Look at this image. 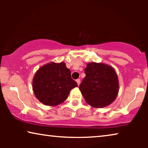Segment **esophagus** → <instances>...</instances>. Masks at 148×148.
<instances>
[{
	"label": "esophagus",
	"mask_w": 148,
	"mask_h": 148,
	"mask_svg": "<svg viewBox=\"0 0 148 148\" xmlns=\"http://www.w3.org/2000/svg\"><path fill=\"white\" fill-rule=\"evenodd\" d=\"M76 82L77 83V85H78V86H79V84H80V79H77L76 80Z\"/></svg>",
	"instance_id": "34e87169"
}]
</instances>
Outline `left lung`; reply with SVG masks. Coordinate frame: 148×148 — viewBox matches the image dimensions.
<instances>
[{"mask_svg":"<svg viewBox=\"0 0 148 148\" xmlns=\"http://www.w3.org/2000/svg\"><path fill=\"white\" fill-rule=\"evenodd\" d=\"M79 90L86 102L95 108H103L114 102L119 92L116 73L104 63L89 62Z\"/></svg>","mask_w":148,"mask_h":148,"instance_id":"obj_1","label":"left lung"}]
</instances>
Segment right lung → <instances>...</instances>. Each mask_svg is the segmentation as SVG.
<instances>
[{"label": "right lung", "mask_w": 148, "mask_h": 148, "mask_svg": "<svg viewBox=\"0 0 148 148\" xmlns=\"http://www.w3.org/2000/svg\"><path fill=\"white\" fill-rule=\"evenodd\" d=\"M77 84L71 78V71L64 62H49L36 73L32 88L38 100L47 106H56L64 102L70 91Z\"/></svg>", "instance_id": "add662e5"}]
</instances>
